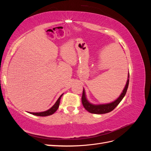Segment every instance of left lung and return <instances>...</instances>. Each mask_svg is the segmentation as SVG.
Here are the masks:
<instances>
[{
  "instance_id": "8db88e82",
  "label": "left lung",
  "mask_w": 151,
  "mask_h": 151,
  "mask_svg": "<svg viewBox=\"0 0 151 151\" xmlns=\"http://www.w3.org/2000/svg\"><path fill=\"white\" fill-rule=\"evenodd\" d=\"M128 77L129 78V74ZM129 79H128L126 86L125 87L124 89H123L122 93L120 96V97L118 98L115 101H113L111 103L108 104H99V105H94L91 104L88 102V100H87L85 95L84 90L83 89V95H82V103H83V106L86 109L87 111H89L91 113H94V114H104L113 111L114 109H115L118 104L120 103V101L125 96V95L127 93V91L128 89V87H129Z\"/></svg>"
}]
</instances>
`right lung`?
Returning a JSON list of instances; mask_svg holds the SVG:
<instances>
[{
  "label": "right lung",
  "mask_w": 151,
  "mask_h": 151,
  "mask_svg": "<svg viewBox=\"0 0 151 151\" xmlns=\"http://www.w3.org/2000/svg\"><path fill=\"white\" fill-rule=\"evenodd\" d=\"M62 95H63V94L60 96V97H59V98L58 99V100L56 101V103H55L53 106L51 108L49 109L48 110L43 111V112H40V113H31V112H29V113L33 114V115H34L39 116H49V115H52V114H53L57 110V109L58 108L59 104H60V99H61V97L62 96Z\"/></svg>",
  "instance_id": "add662e5"
}]
</instances>
